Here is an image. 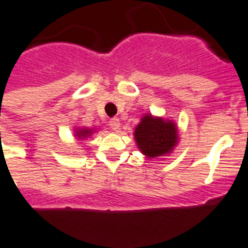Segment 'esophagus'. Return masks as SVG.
Instances as JSON below:
<instances>
[{
	"mask_svg": "<svg viewBox=\"0 0 248 248\" xmlns=\"http://www.w3.org/2000/svg\"><path fill=\"white\" fill-rule=\"evenodd\" d=\"M109 126H111V129H113V131L120 129V120L117 117H113V119L109 120Z\"/></svg>",
	"mask_w": 248,
	"mask_h": 248,
	"instance_id": "esophagus-1",
	"label": "esophagus"
}]
</instances>
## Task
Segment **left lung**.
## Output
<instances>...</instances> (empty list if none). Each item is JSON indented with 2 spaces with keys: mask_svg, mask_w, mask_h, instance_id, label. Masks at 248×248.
<instances>
[{
  "mask_svg": "<svg viewBox=\"0 0 248 248\" xmlns=\"http://www.w3.org/2000/svg\"><path fill=\"white\" fill-rule=\"evenodd\" d=\"M137 148L148 158L166 156L178 144V126L173 120L146 113L135 128Z\"/></svg>",
  "mask_w": 248,
  "mask_h": 248,
  "instance_id": "left-lung-1",
  "label": "left lung"
}]
</instances>
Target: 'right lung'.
Wrapping results in <instances>:
<instances>
[{
  "instance_id": "1",
  "label": "right lung",
  "mask_w": 248,
  "mask_h": 248,
  "mask_svg": "<svg viewBox=\"0 0 248 248\" xmlns=\"http://www.w3.org/2000/svg\"><path fill=\"white\" fill-rule=\"evenodd\" d=\"M95 132H96V129H93V128H87V126L79 128V126H77V128H75V132H74V135H75V137H77L79 141H83V140H86L87 137L92 136Z\"/></svg>"
}]
</instances>
